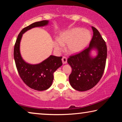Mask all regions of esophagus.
<instances>
[{"instance_id": "34e87169", "label": "esophagus", "mask_w": 122, "mask_h": 122, "mask_svg": "<svg viewBox=\"0 0 122 122\" xmlns=\"http://www.w3.org/2000/svg\"><path fill=\"white\" fill-rule=\"evenodd\" d=\"M61 61H62L63 64H66L67 63V58L65 57V56H63L62 59H61Z\"/></svg>"}]
</instances>
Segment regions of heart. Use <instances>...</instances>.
<instances>
[{
    "instance_id": "b5f03b06",
    "label": "heart",
    "mask_w": 122,
    "mask_h": 122,
    "mask_svg": "<svg viewBox=\"0 0 122 122\" xmlns=\"http://www.w3.org/2000/svg\"><path fill=\"white\" fill-rule=\"evenodd\" d=\"M92 35L88 30L81 28H73L61 33L59 38L53 41L54 49L59 52L66 44V51L71 54H76L83 51L91 40Z\"/></svg>"
}]
</instances>
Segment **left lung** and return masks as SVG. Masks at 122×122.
<instances>
[{
	"mask_svg": "<svg viewBox=\"0 0 122 122\" xmlns=\"http://www.w3.org/2000/svg\"><path fill=\"white\" fill-rule=\"evenodd\" d=\"M93 36L89 47L79 54L71 56L68 63L72 69L69 76L71 86L76 91L83 92L94 87L103 76L106 66L107 48L99 31L92 26ZM97 51V56H91V51Z\"/></svg>",
	"mask_w": 122,
	"mask_h": 122,
	"instance_id": "1",
	"label": "left lung"
}]
</instances>
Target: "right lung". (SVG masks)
Returning <instances> with one entry per match:
<instances>
[{"instance_id":"obj_1","label":"right lung","mask_w":122,"mask_h":122,"mask_svg":"<svg viewBox=\"0 0 122 122\" xmlns=\"http://www.w3.org/2000/svg\"><path fill=\"white\" fill-rule=\"evenodd\" d=\"M48 24L49 20H42L24 28L18 35L14 48V58L20 76L29 87L39 91L48 89L51 86L54 79L53 73L62 66V57L51 55L41 63L29 64L21 57L20 44L23 34L26 31L35 27L46 26Z\"/></svg>"}]
</instances>
